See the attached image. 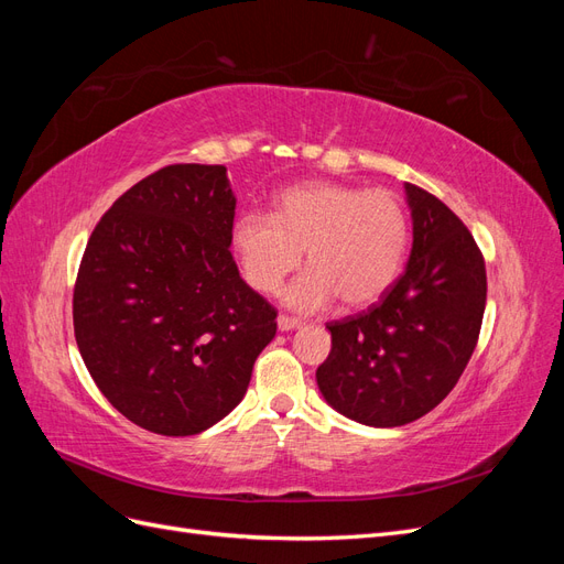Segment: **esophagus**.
<instances>
[{"label": "esophagus", "mask_w": 564, "mask_h": 564, "mask_svg": "<svg viewBox=\"0 0 564 564\" xmlns=\"http://www.w3.org/2000/svg\"><path fill=\"white\" fill-rule=\"evenodd\" d=\"M278 327H280V332H292V329L301 327V319L289 317V315H280L278 317Z\"/></svg>", "instance_id": "34e87169"}]
</instances>
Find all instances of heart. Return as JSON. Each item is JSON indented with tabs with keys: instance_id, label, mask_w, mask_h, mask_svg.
Instances as JSON below:
<instances>
[{
	"instance_id": "b5f03b06",
	"label": "heart",
	"mask_w": 564,
	"mask_h": 564,
	"mask_svg": "<svg viewBox=\"0 0 564 564\" xmlns=\"http://www.w3.org/2000/svg\"><path fill=\"white\" fill-rule=\"evenodd\" d=\"M230 245L256 292H278L305 249L311 265L286 286L284 301L296 311H319L338 296L346 308H365L400 275L409 218L400 197L383 187L308 181L282 191L272 214L237 216Z\"/></svg>"
}]
</instances>
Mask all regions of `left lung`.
<instances>
[{"label":"left lung","mask_w":564,"mask_h":564,"mask_svg":"<svg viewBox=\"0 0 564 564\" xmlns=\"http://www.w3.org/2000/svg\"><path fill=\"white\" fill-rule=\"evenodd\" d=\"M414 245L400 280L369 311L329 322L317 386L344 416L395 429L429 414L464 373L480 336L487 272L470 230L445 202L404 183Z\"/></svg>","instance_id":"left-lung-1"}]
</instances>
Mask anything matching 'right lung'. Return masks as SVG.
I'll return each mask as SVG.
<instances>
[{"mask_svg": "<svg viewBox=\"0 0 564 564\" xmlns=\"http://www.w3.org/2000/svg\"><path fill=\"white\" fill-rule=\"evenodd\" d=\"M226 166L169 164L119 197L84 249L75 338L98 390L141 429L185 437L242 402L278 311L230 253Z\"/></svg>", "mask_w": 564, "mask_h": 564, "instance_id": "1", "label": "right lung"}]
</instances>
